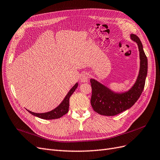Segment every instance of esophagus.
<instances>
[{
	"instance_id": "esophagus-1",
	"label": "esophagus",
	"mask_w": 160,
	"mask_h": 160,
	"mask_svg": "<svg viewBox=\"0 0 160 160\" xmlns=\"http://www.w3.org/2000/svg\"><path fill=\"white\" fill-rule=\"evenodd\" d=\"M89 80V75L87 73V72H84V73L82 74L80 77V81L82 83H85V82H88Z\"/></svg>"
}]
</instances>
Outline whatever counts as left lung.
Here are the masks:
<instances>
[{"label": "left lung", "instance_id": "1", "mask_svg": "<svg viewBox=\"0 0 160 160\" xmlns=\"http://www.w3.org/2000/svg\"><path fill=\"white\" fill-rule=\"evenodd\" d=\"M131 38L137 42L140 57L139 72L132 88L125 93H117L95 79H90L91 104L95 112L100 115L113 116L123 112L132 108L142 93L148 73V59L139 37L132 34Z\"/></svg>", "mask_w": 160, "mask_h": 160}]
</instances>
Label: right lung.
<instances>
[{
	"label": "right lung",
	"mask_w": 160,
	"mask_h": 160,
	"mask_svg": "<svg viewBox=\"0 0 160 160\" xmlns=\"http://www.w3.org/2000/svg\"><path fill=\"white\" fill-rule=\"evenodd\" d=\"M77 86H78V83H76L72 88L71 89V90L69 91V93H67L63 101H62V103L56 108L55 109H53L49 112L44 113H37L32 112L31 111L27 110L28 112L31 114L37 116V117L43 119H55L61 118L62 116L65 115L69 111V98L71 96V95L73 93L75 90L77 89Z\"/></svg>",
	"instance_id": "1"
}]
</instances>
